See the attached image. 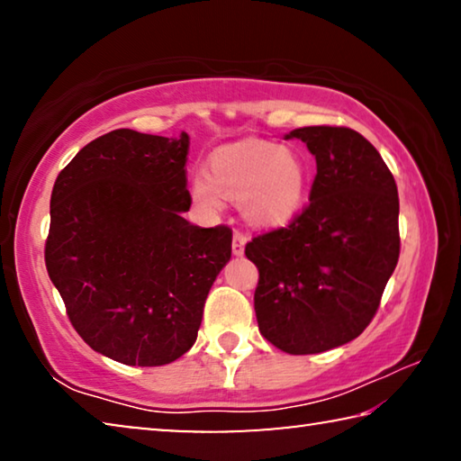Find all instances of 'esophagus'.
I'll use <instances>...</instances> for the list:
<instances>
[{"label": "esophagus", "instance_id": "esophagus-1", "mask_svg": "<svg viewBox=\"0 0 461 461\" xmlns=\"http://www.w3.org/2000/svg\"><path fill=\"white\" fill-rule=\"evenodd\" d=\"M246 241H248V238L244 236V233H241V231H233V240H231V252L236 254V256H241V254H244Z\"/></svg>", "mask_w": 461, "mask_h": 461}]
</instances>
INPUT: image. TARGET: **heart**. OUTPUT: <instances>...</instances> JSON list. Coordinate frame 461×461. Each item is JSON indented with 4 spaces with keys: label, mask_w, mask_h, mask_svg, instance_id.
Returning a JSON list of instances; mask_svg holds the SVG:
<instances>
[{
    "label": "heart",
    "mask_w": 461,
    "mask_h": 461,
    "mask_svg": "<svg viewBox=\"0 0 461 461\" xmlns=\"http://www.w3.org/2000/svg\"><path fill=\"white\" fill-rule=\"evenodd\" d=\"M307 185V165L293 148L238 142L217 148L207 176L193 178L191 194L207 212H217L221 197L240 201V212L249 223L278 228L299 215Z\"/></svg>",
    "instance_id": "b5f03b06"
}]
</instances>
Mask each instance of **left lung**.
Wrapping results in <instances>:
<instances>
[{"mask_svg": "<svg viewBox=\"0 0 461 461\" xmlns=\"http://www.w3.org/2000/svg\"><path fill=\"white\" fill-rule=\"evenodd\" d=\"M315 156L309 205L286 225L252 238L258 268L254 311L272 346L321 354L356 339L376 315L401 254L399 191L376 148L356 130H293Z\"/></svg>", "mask_w": 461, "mask_h": 461, "instance_id": "8db88e82", "label": "left lung"}]
</instances>
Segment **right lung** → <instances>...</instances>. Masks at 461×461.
<instances>
[{"label":"right lung","mask_w":461,"mask_h":461,"mask_svg":"<svg viewBox=\"0 0 461 461\" xmlns=\"http://www.w3.org/2000/svg\"><path fill=\"white\" fill-rule=\"evenodd\" d=\"M189 136L113 130L77 152L50 194L44 260L77 333L128 366L193 348L213 280L231 258L228 225L185 220Z\"/></svg>","instance_id":"obj_1"}]
</instances>
